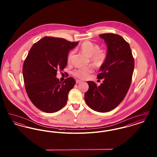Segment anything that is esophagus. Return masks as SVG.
Instances as JSON below:
<instances>
[{"label":"esophagus","mask_w":157,"mask_h":157,"mask_svg":"<svg viewBox=\"0 0 157 157\" xmlns=\"http://www.w3.org/2000/svg\"><path fill=\"white\" fill-rule=\"evenodd\" d=\"M81 82H82V81H81V80H78V79H77V80L76 81V83H80Z\"/></svg>","instance_id":"1"}]
</instances>
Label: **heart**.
<instances>
[{"label": "heart", "mask_w": 157, "mask_h": 157, "mask_svg": "<svg viewBox=\"0 0 157 157\" xmlns=\"http://www.w3.org/2000/svg\"><path fill=\"white\" fill-rule=\"evenodd\" d=\"M99 46L90 42L86 41L82 43L80 46V50L85 56L90 58V60L93 64L97 67H101L107 58V53L102 49H99ZM73 52H71L67 56V61L70 62L73 55ZM94 71L92 66H88L86 67L75 69L72 72V74L76 77L80 79L86 78L90 73Z\"/></svg>", "instance_id": "obj_1"}]
</instances>
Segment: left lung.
Returning <instances> with one entry per match:
<instances>
[{"instance_id": "obj_1", "label": "left lung", "mask_w": 157, "mask_h": 157, "mask_svg": "<svg viewBox=\"0 0 157 157\" xmlns=\"http://www.w3.org/2000/svg\"><path fill=\"white\" fill-rule=\"evenodd\" d=\"M107 46V58L100 67L98 79L103 82L97 85L88 81L89 89L85 100L93 110L99 112L110 111L115 108L127 95L134 69V59L128 43L118 35H99Z\"/></svg>"}]
</instances>
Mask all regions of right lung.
<instances>
[{"label":"right lung","instance_id":"obj_1","mask_svg":"<svg viewBox=\"0 0 157 157\" xmlns=\"http://www.w3.org/2000/svg\"><path fill=\"white\" fill-rule=\"evenodd\" d=\"M78 44L59 38L45 36L32 46L24 62L23 76L31 102L43 112L53 113L67 102L75 80L69 77L61 83L56 76L67 65L68 52Z\"/></svg>","mask_w":157,"mask_h":157}]
</instances>
